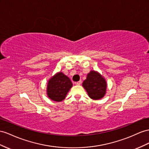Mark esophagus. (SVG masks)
<instances>
[{
  "mask_svg": "<svg viewBox=\"0 0 149 149\" xmlns=\"http://www.w3.org/2000/svg\"><path fill=\"white\" fill-rule=\"evenodd\" d=\"M79 82H80V81H79ZM77 84H81V83H77Z\"/></svg>",
  "mask_w": 149,
  "mask_h": 149,
  "instance_id": "esophagus-1",
  "label": "esophagus"
}]
</instances>
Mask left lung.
I'll use <instances>...</instances> for the list:
<instances>
[{
	"label": "left lung",
	"mask_w": 149,
	"mask_h": 149,
	"mask_svg": "<svg viewBox=\"0 0 149 149\" xmlns=\"http://www.w3.org/2000/svg\"><path fill=\"white\" fill-rule=\"evenodd\" d=\"M73 84L66 75L58 72L48 81L47 94L50 100L60 102L65 99Z\"/></svg>",
	"instance_id": "1"
}]
</instances>
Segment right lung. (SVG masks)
<instances>
[{"instance_id":"obj_1","label":"right lung","mask_w":149,"mask_h":149,"mask_svg":"<svg viewBox=\"0 0 149 149\" xmlns=\"http://www.w3.org/2000/svg\"><path fill=\"white\" fill-rule=\"evenodd\" d=\"M82 86L87 91L90 98L99 100L106 93L107 82L101 74L96 70H91L87 78L82 83Z\"/></svg>"}]
</instances>
